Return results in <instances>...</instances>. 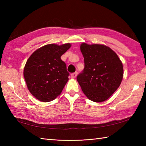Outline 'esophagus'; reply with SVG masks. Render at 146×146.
<instances>
[{"label": "esophagus", "mask_w": 146, "mask_h": 146, "mask_svg": "<svg viewBox=\"0 0 146 146\" xmlns=\"http://www.w3.org/2000/svg\"><path fill=\"white\" fill-rule=\"evenodd\" d=\"M76 76H77V72L73 73L71 75V78H75Z\"/></svg>", "instance_id": "34e87169"}]
</instances>
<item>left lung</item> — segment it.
I'll list each match as a JSON object with an SVG mask.
<instances>
[{"mask_svg": "<svg viewBox=\"0 0 146 146\" xmlns=\"http://www.w3.org/2000/svg\"><path fill=\"white\" fill-rule=\"evenodd\" d=\"M80 50L85 68L76 79L90 100H107L119 87L123 78V65L112 49L102 44L82 43Z\"/></svg>", "mask_w": 146, "mask_h": 146, "instance_id": "8db88e82", "label": "left lung"}]
</instances>
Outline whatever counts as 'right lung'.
Segmentation results:
<instances>
[{"label":"right lung","mask_w":146,"mask_h":146,"mask_svg":"<svg viewBox=\"0 0 146 146\" xmlns=\"http://www.w3.org/2000/svg\"><path fill=\"white\" fill-rule=\"evenodd\" d=\"M70 47V43L49 44L37 49L27 60L24 79L31 94L38 100L51 102L60 95L70 75L61 56Z\"/></svg>","instance_id":"right-lung-1"}]
</instances>
